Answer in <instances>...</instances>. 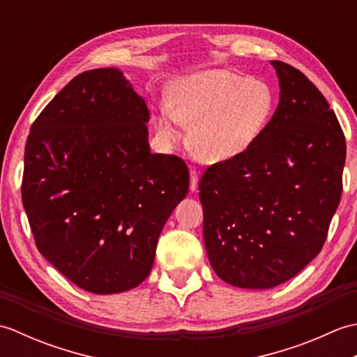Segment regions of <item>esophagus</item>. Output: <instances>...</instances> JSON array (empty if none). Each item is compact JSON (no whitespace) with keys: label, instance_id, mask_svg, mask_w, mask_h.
I'll return each mask as SVG.
<instances>
[{"label":"esophagus","instance_id":"obj_1","mask_svg":"<svg viewBox=\"0 0 357 357\" xmlns=\"http://www.w3.org/2000/svg\"><path fill=\"white\" fill-rule=\"evenodd\" d=\"M196 188H198V172H196L195 167L190 169V190L196 192Z\"/></svg>","mask_w":357,"mask_h":357}]
</instances>
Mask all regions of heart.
<instances>
[{"label":"heart","instance_id":"heart-1","mask_svg":"<svg viewBox=\"0 0 357 357\" xmlns=\"http://www.w3.org/2000/svg\"><path fill=\"white\" fill-rule=\"evenodd\" d=\"M275 95L262 81L225 69L202 70L173 84L158 130L176 141L172 119L187 130L188 146L204 162H225L255 146L275 115Z\"/></svg>","mask_w":357,"mask_h":357}]
</instances>
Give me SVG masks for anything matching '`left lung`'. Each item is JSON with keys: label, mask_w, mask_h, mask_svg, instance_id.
<instances>
[{"label": "left lung", "mask_w": 357, "mask_h": 357, "mask_svg": "<svg viewBox=\"0 0 357 357\" xmlns=\"http://www.w3.org/2000/svg\"><path fill=\"white\" fill-rule=\"evenodd\" d=\"M280 98L245 153L199 181L204 242L216 275L241 288H271L319 255L342 195L345 136L304 73L282 61Z\"/></svg>", "instance_id": "left-lung-1"}]
</instances>
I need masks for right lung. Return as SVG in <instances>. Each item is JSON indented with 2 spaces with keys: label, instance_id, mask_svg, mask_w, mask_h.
Segmentation results:
<instances>
[{
  "label": "right lung",
  "instance_id": "1",
  "mask_svg": "<svg viewBox=\"0 0 357 357\" xmlns=\"http://www.w3.org/2000/svg\"><path fill=\"white\" fill-rule=\"evenodd\" d=\"M149 109L118 69L75 77L27 136L21 196L40 253L95 294L138 287L188 192L174 155L150 153Z\"/></svg>",
  "mask_w": 357,
  "mask_h": 357
}]
</instances>
